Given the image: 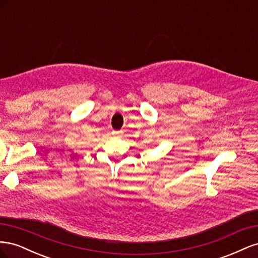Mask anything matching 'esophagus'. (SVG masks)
<instances>
[{
	"instance_id": "34e87169",
	"label": "esophagus",
	"mask_w": 258,
	"mask_h": 258,
	"mask_svg": "<svg viewBox=\"0 0 258 258\" xmlns=\"http://www.w3.org/2000/svg\"><path fill=\"white\" fill-rule=\"evenodd\" d=\"M112 135L115 136V137H121L123 135V131L121 130H118V131H113Z\"/></svg>"
}]
</instances>
